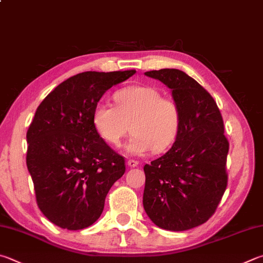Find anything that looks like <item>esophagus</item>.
<instances>
[{
  "label": "esophagus",
  "instance_id": "34e87169",
  "mask_svg": "<svg viewBox=\"0 0 263 263\" xmlns=\"http://www.w3.org/2000/svg\"><path fill=\"white\" fill-rule=\"evenodd\" d=\"M138 164H139V162L136 160H127V165L130 166V168H136Z\"/></svg>",
  "mask_w": 263,
  "mask_h": 263
}]
</instances>
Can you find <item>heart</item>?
Masks as SVG:
<instances>
[{
    "label": "heart",
    "mask_w": 263,
    "mask_h": 263,
    "mask_svg": "<svg viewBox=\"0 0 263 263\" xmlns=\"http://www.w3.org/2000/svg\"><path fill=\"white\" fill-rule=\"evenodd\" d=\"M114 99L116 106L103 101L95 104L92 116L95 130L109 145H121L130 124L133 135L125 147L128 154L163 152L174 144L180 128V109L174 99L151 85L127 86Z\"/></svg>",
    "instance_id": "b5f03b06"
}]
</instances>
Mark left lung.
I'll use <instances>...</instances> for the list:
<instances>
[{
	"label": "left lung",
	"instance_id": "1",
	"mask_svg": "<svg viewBox=\"0 0 263 263\" xmlns=\"http://www.w3.org/2000/svg\"><path fill=\"white\" fill-rule=\"evenodd\" d=\"M146 76L168 86L180 109L171 149L144 166L145 212L157 227L184 231L211 218L228 185L229 141L221 111L197 80L177 69Z\"/></svg>",
	"mask_w": 263,
	"mask_h": 263
}]
</instances>
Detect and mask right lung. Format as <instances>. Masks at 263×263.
I'll use <instances>...</instances> for the list:
<instances>
[{
    "label": "right lung",
    "mask_w": 263,
    "mask_h": 263,
    "mask_svg": "<svg viewBox=\"0 0 263 263\" xmlns=\"http://www.w3.org/2000/svg\"><path fill=\"white\" fill-rule=\"evenodd\" d=\"M135 72L78 73L37 107L26 135V164L37 207L57 227L92 226L101 216L109 190L125 173V160L99 136L92 116L106 90Z\"/></svg>",
    "instance_id": "1"
}]
</instances>
